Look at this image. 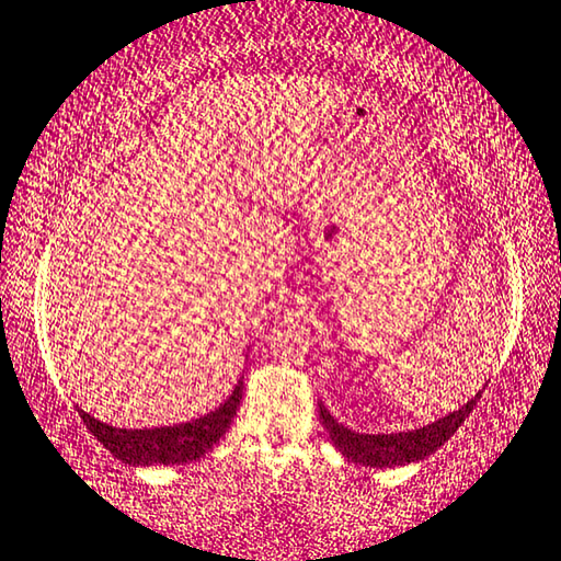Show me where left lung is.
<instances>
[{
    "label": "left lung",
    "instance_id": "1",
    "mask_svg": "<svg viewBox=\"0 0 561 561\" xmlns=\"http://www.w3.org/2000/svg\"><path fill=\"white\" fill-rule=\"evenodd\" d=\"M480 397H483V391H478L476 397L465 401L460 409L439 416L435 422L424 424V427L404 430V432H383V435H366V432L345 427L343 422H337L335 416L330 414V409L322 404V401H320V422L330 435V442H333V445L341 449L351 462L366 465V468H376V470L399 468V465L420 462L445 445V442L460 430V424L468 420Z\"/></svg>",
    "mask_w": 561,
    "mask_h": 561
}]
</instances>
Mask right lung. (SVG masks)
Listing matches in <instances>:
<instances>
[{
  "instance_id": "1",
  "label": "right lung",
  "mask_w": 561,
  "mask_h": 561,
  "mask_svg": "<svg viewBox=\"0 0 561 561\" xmlns=\"http://www.w3.org/2000/svg\"><path fill=\"white\" fill-rule=\"evenodd\" d=\"M243 393V376L233 391L228 393L224 404L213 409V412L198 416V420L168 424V427L152 430H122L112 424L96 420V416L85 414L78 409L81 420L93 437L104 445L114 457L131 468H152V465H185L203 457L218 439L226 435L231 427L233 414L239 412Z\"/></svg>"
}]
</instances>
